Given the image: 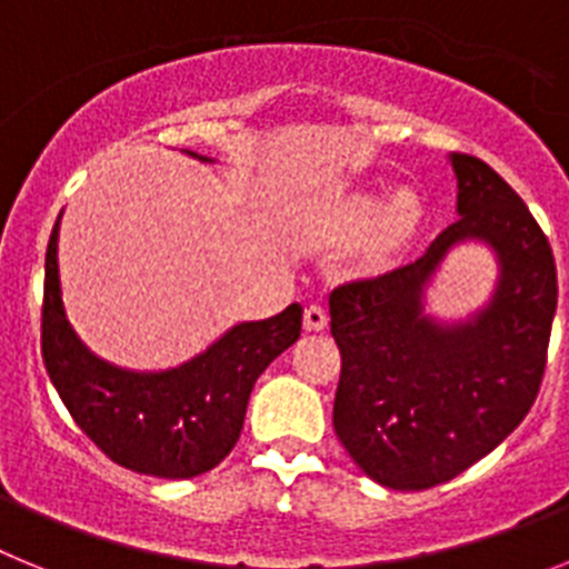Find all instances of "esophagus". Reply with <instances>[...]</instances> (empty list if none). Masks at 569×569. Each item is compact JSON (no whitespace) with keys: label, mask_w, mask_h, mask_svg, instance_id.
Segmentation results:
<instances>
[{"label":"esophagus","mask_w":569,"mask_h":569,"mask_svg":"<svg viewBox=\"0 0 569 569\" xmlns=\"http://www.w3.org/2000/svg\"><path fill=\"white\" fill-rule=\"evenodd\" d=\"M305 328L308 330L328 328V308H325V305H319V301L308 305V308H305Z\"/></svg>","instance_id":"obj_1"}]
</instances>
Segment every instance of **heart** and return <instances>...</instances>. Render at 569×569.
I'll return each instance as SVG.
<instances>
[{"mask_svg":"<svg viewBox=\"0 0 569 569\" xmlns=\"http://www.w3.org/2000/svg\"><path fill=\"white\" fill-rule=\"evenodd\" d=\"M376 219H379V208L373 202H356L350 208V224L353 228H370ZM416 222H419V204H416L413 196H396L393 202L385 208V213H381V241H385L387 248L399 244L401 239L413 233Z\"/></svg>","mask_w":569,"mask_h":569,"instance_id":"1","label":"heart"}]
</instances>
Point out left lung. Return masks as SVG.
Masks as SVG:
<instances>
[{
	"instance_id": "1",
	"label": "left lung",
	"mask_w": 569,
	"mask_h": 569,
	"mask_svg": "<svg viewBox=\"0 0 569 569\" xmlns=\"http://www.w3.org/2000/svg\"><path fill=\"white\" fill-rule=\"evenodd\" d=\"M459 219L416 261L330 293L341 353L333 427L350 459L393 490L456 479L530 413L559 301L556 259L521 196L479 156L453 153ZM461 238L502 259L493 305L461 329L420 316V288Z\"/></svg>"
}]
</instances>
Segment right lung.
<instances>
[{
    "instance_id": "1",
    "label": "right lung",
    "mask_w": 569,
    "mask_h": 569,
    "mask_svg": "<svg viewBox=\"0 0 569 569\" xmlns=\"http://www.w3.org/2000/svg\"><path fill=\"white\" fill-rule=\"evenodd\" d=\"M59 219L44 253L42 359L82 433L124 470L193 479L239 441L250 390L301 333V308L236 325L208 353L168 373H128L90 353L64 319L57 264Z\"/></svg>"
}]
</instances>
